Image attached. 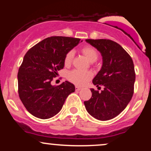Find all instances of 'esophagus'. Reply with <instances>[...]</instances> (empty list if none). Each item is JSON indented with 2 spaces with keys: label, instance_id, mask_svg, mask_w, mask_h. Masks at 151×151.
<instances>
[{
  "label": "esophagus",
  "instance_id": "34e87169",
  "mask_svg": "<svg viewBox=\"0 0 151 151\" xmlns=\"http://www.w3.org/2000/svg\"><path fill=\"white\" fill-rule=\"evenodd\" d=\"M75 89H76V91H79V90L81 89V87H79V86H75Z\"/></svg>",
  "mask_w": 151,
  "mask_h": 151
}]
</instances>
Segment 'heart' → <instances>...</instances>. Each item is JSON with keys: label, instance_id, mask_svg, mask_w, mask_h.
Instances as JSON below:
<instances>
[{"label": "heart", "instance_id": "heart-1", "mask_svg": "<svg viewBox=\"0 0 151 151\" xmlns=\"http://www.w3.org/2000/svg\"><path fill=\"white\" fill-rule=\"evenodd\" d=\"M81 52L86 58L91 62H94L98 58V52L93 47L86 45L81 48ZM74 57L73 50H70L66 54L64 60L65 66H69L72 62ZM93 77V73L91 71L74 70L67 74V78L70 82L77 86H84Z\"/></svg>", "mask_w": 151, "mask_h": 151}]
</instances>
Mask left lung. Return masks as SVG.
Returning <instances> with one entry per match:
<instances>
[{"instance_id": "1", "label": "left lung", "mask_w": 151, "mask_h": 151, "mask_svg": "<svg viewBox=\"0 0 151 151\" xmlns=\"http://www.w3.org/2000/svg\"><path fill=\"white\" fill-rule=\"evenodd\" d=\"M86 41L101 54V69L92 81L96 86H103L104 89L99 92L91 89L92 96L84 104L90 115L98 120L107 121L122 112L132 98L136 79L133 62L127 52L114 41Z\"/></svg>"}]
</instances>
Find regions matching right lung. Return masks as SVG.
Instances as JSON below:
<instances>
[{
    "label": "right lung",
    "mask_w": 151,
    "mask_h": 151,
    "mask_svg": "<svg viewBox=\"0 0 151 151\" xmlns=\"http://www.w3.org/2000/svg\"><path fill=\"white\" fill-rule=\"evenodd\" d=\"M80 39L52 36L38 42L26 52L18 73V94L22 103L34 116L47 119L59 113L66 99L75 91L65 81L52 86L51 81L64 68L66 54Z\"/></svg>",
    "instance_id": "right-lung-1"
}]
</instances>
